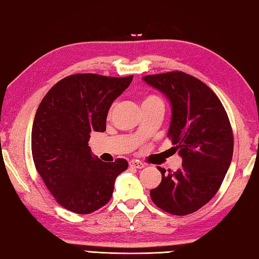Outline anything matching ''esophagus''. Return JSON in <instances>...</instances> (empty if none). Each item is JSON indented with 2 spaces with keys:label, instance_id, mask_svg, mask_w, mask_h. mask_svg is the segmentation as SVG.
<instances>
[{
  "label": "esophagus",
  "instance_id": "34e87169",
  "mask_svg": "<svg viewBox=\"0 0 259 259\" xmlns=\"http://www.w3.org/2000/svg\"><path fill=\"white\" fill-rule=\"evenodd\" d=\"M130 165H131L132 168H136V169L144 168V163H142L139 160H131L130 161Z\"/></svg>",
  "mask_w": 259,
  "mask_h": 259
}]
</instances>
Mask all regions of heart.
<instances>
[{
  "label": "heart",
  "instance_id": "obj_1",
  "mask_svg": "<svg viewBox=\"0 0 259 259\" xmlns=\"http://www.w3.org/2000/svg\"><path fill=\"white\" fill-rule=\"evenodd\" d=\"M145 106H160L163 108V101L157 95H146L142 98V102H141V107ZM111 114V109L109 110L108 115Z\"/></svg>",
  "mask_w": 259,
  "mask_h": 259
}]
</instances>
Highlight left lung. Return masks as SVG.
Here are the masks:
<instances>
[{
	"label": "left lung",
	"instance_id": "obj_1",
	"mask_svg": "<svg viewBox=\"0 0 259 259\" xmlns=\"http://www.w3.org/2000/svg\"><path fill=\"white\" fill-rule=\"evenodd\" d=\"M143 80L171 104L168 138L183 158L175 172L158 167L162 179L151 198L164 212L187 215L211 201L226 177L233 154L230 120L218 96L193 75L172 71Z\"/></svg>",
	"mask_w": 259,
	"mask_h": 259
}]
</instances>
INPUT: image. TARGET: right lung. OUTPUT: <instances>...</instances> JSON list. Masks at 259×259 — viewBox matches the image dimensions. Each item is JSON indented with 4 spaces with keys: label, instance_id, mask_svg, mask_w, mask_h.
Here are the masks:
<instances>
[{
    "label": "right lung",
    "instance_id": "right-lung-1",
    "mask_svg": "<svg viewBox=\"0 0 259 259\" xmlns=\"http://www.w3.org/2000/svg\"><path fill=\"white\" fill-rule=\"evenodd\" d=\"M133 75L72 74L58 81L44 97L31 131L35 167L61 206L89 214L113 196L117 176L127 169L125 159L104 162L91 154L92 132H105L111 104Z\"/></svg>",
    "mask_w": 259,
    "mask_h": 259
}]
</instances>
